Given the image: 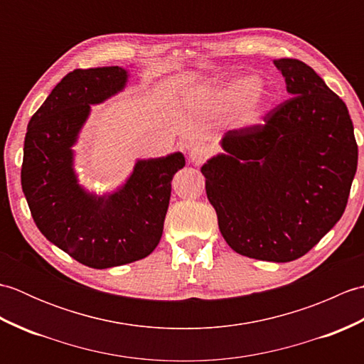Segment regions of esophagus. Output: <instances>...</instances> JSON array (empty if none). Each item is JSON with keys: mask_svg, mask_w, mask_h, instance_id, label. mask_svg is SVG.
<instances>
[{"mask_svg": "<svg viewBox=\"0 0 364 364\" xmlns=\"http://www.w3.org/2000/svg\"><path fill=\"white\" fill-rule=\"evenodd\" d=\"M210 149L205 145H196L192 146L191 151H189V161L194 162V164H202V162L210 156Z\"/></svg>", "mask_w": 364, "mask_h": 364, "instance_id": "obj_1", "label": "esophagus"}]
</instances>
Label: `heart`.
I'll list each match as a JSON object with an SVG mask.
<instances>
[{
    "instance_id": "heart-1",
    "label": "heart",
    "mask_w": 364,
    "mask_h": 364,
    "mask_svg": "<svg viewBox=\"0 0 364 364\" xmlns=\"http://www.w3.org/2000/svg\"><path fill=\"white\" fill-rule=\"evenodd\" d=\"M255 76H241L223 84L213 94V102L220 111L237 109V120L242 127H252L264 117L267 94Z\"/></svg>"
}]
</instances>
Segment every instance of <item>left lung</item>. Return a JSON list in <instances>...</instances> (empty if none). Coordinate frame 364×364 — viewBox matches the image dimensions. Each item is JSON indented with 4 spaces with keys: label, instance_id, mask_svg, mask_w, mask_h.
<instances>
[{
    "label": "left lung",
    "instance_id": "1",
    "mask_svg": "<svg viewBox=\"0 0 364 364\" xmlns=\"http://www.w3.org/2000/svg\"><path fill=\"white\" fill-rule=\"evenodd\" d=\"M289 100L262 125L228 131L202 166L227 244L244 257L288 262L341 219L358 164L347 106L310 65L275 59Z\"/></svg>",
    "mask_w": 364,
    "mask_h": 364
}]
</instances>
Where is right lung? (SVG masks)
Listing matches in <instances>:
<instances>
[{
    "mask_svg": "<svg viewBox=\"0 0 364 364\" xmlns=\"http://www.w3.org/2000/svg\"><path fill=\"white\" fill-rule=\"evenodd\" d=\"M129 70L102 67L64 76L31 117L23 149L21 189L41 233L94 269L142 259L161 241L172 178L181 151L137 159L119 188L97 194L81 184L75 149L92 106L125 90Z\"/></svg>",
    "mask_w": 364,
    "mask_h": 364,
    "instance_id": "add662e5",
    "label": "right lung"
}]
</instances>
